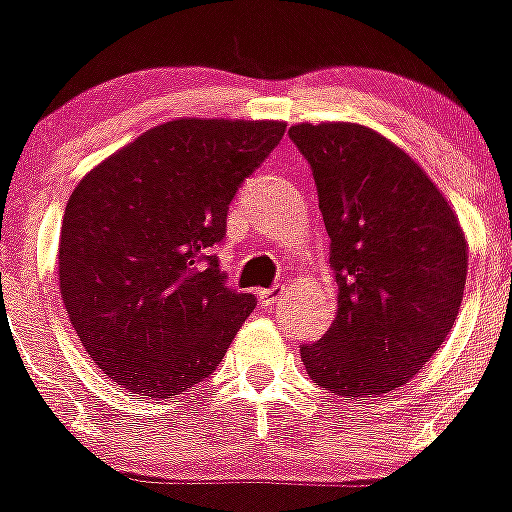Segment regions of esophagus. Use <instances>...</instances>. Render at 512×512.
I'll return each instance as SVG.
<instances>
[{"instance_id": "34e87169", "label": "esophagus", "mask_w": 512, "mask_h": 512, "mask_svg": "<svg viewBox=\"0 0 512 512\" xmlns=\"http://www.w3.org/2000/svg\"><path fill=\"white\" fill-rule=\"evenodd\" d=\"M278 296H280L278 285H273V288H265V290H260V303L262 306L270 308L275 301H278Z\"/></svg>"}]
</instances>
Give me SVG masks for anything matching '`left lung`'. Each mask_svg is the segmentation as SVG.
<instances>
[{
	"mask_svg": "<svg viewBox=\"0 0 512 512\" xmlns=\"http://www.w3.org/2000/svg\"><path fill=\"white\" fill-rule=\"evenodd\" d=\"M331 239L336 319L301 344L316 385L377 398L418 375L446 339L467 283L457 214L408 155L362 124H296Z\"/></svg>",
	"mask_w": 512,
	"mask_h": 512,
	"instance_id": "left-lung-1",
	"label": "left lung"
}]
</instances>
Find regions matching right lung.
Masks as SVG:
<instances>
[{"label":"right lung","mask_w":512,"mask_h":512,"mask_svg":"<svg viewBox=\"0 0 512 512\" xmlns=\"http://www.w3.org/2000/svg\"><path fill=\"white\" fill-rule=\"evenodd\" d=\"M283 122L176 119L96 165L68 199L61 296L104 375L170 398L219 367L257 298L229 288L214 247L229 204Z\"/></svg>","instance_id":"add662e5"}]
</instances>
